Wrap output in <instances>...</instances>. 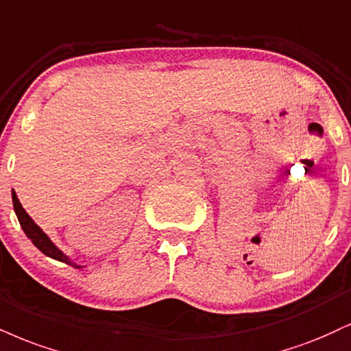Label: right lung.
<instances>
[{
    "mask_svg": "<svg viewBox=\"0 0 351 351\" xmlns=\"http://www.w3.org/2000/svg\"><path fill=\"white\" fill-rule=\"evenodd\" d=\"M12 206H14V213H16V216H18V221L21 223V227H23L24 234L27 235V239H31V242L36 245V247L39 248L44 255H47L53 260L62 261V263L71 265L73 268H82L80 265L73 263V261H71L69 256H66L65 253L60 250V248L55 247V245L52 243V240L47 237V234H45V232L42 230L31 217H29V214L24 210L23 206H21V202L14 191H12Z\"/></svg>",
    "mask_w": 351,
    "mask_h": 351,
    "instance_id": "obj_1",
    "label": "right lung"
}]
</instances>
